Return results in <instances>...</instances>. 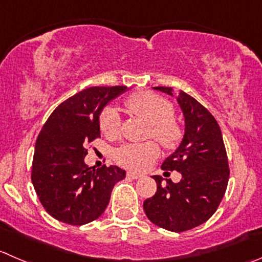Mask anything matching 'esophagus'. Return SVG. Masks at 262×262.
Masks as SVG:
<instances>
[{"label":"esophagus","mask_w":262,"mask_h":262,"mask_svg":"<svg viewBox=\"0 0 262 262\" xmlns=\"http://www.w3.org/2000/svg\"><path fill=\"white\" fill-rule=\"evenodd\" d=\"M126 177L132 178V179H141L143 175L138 174V172H134V171H128V172H126Z\"/></svg>","instance_id":"34e87169"}]
</instances>
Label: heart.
Segmentation results:
<instances>
[{
  "label": "heart",
  "mask_w": 262,
  "mask_h": 262,
  "mask_svg": "<svg viewBox=\"0 0 262 262\" xmlns=\"http://www.w3.org/2000/svg\"><path fill=\"white\" fill-rule=\"evenodd\" d=\"M124 106L132 115L139 116L149 123L148 137H154L165 149H174L183 138V129L172 116V106L166 98L152 92H138L129 96ZM100 129L108 139H115L120 133V118L114 107H106L100 118ZM160 147L156 142L128 143L115 152V160L126 169L143 171L159 157Z\"/></svg>",
  "instance_id": "heart-1"
}]
</instances>
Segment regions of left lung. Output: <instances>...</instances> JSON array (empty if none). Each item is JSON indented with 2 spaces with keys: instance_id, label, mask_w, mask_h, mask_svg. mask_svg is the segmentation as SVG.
I'll list each match as a JSON object with an SVG mask.
<instances>
[{
  "instance_id": "obj_1",
  "label": "left lung",
  "mask_w": 262,
  "mask_h": 262,
  "mask_svg": "<svg viewBox=\"0 0 262 262\" xmlns=\"http://www.w3.org/2000/svg\"><path fill=\"white\" fill-rule=\"evenodd\" d=\"M155 90L172 96L169 87ZM178 103L185 119L184 138L161 167L179 171L182 180L172 183L166 179L162 183L160 175H154L157 190L143 202L144 212L155 225L175 233L207 222L219 207L229 180L227 149L216 119L183 91Z\"/></svg>"
}]
</instances>
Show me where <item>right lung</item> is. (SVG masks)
Here are the masks:
<instances>
[{"instance_id": "add662e5", "label": "right lung", "mask_w": 262, "mask_h": 262, "mask_svg": "<svg viewBox=\"0 0 262 262\" xmlns=\"http://www.w3.org/2000/svg\"><path fill=\"white\" fill-rule=\"evenodd\" d=\"M124 85L91 87L57 106L43 125L32 164V183L46 211L70 225L98 219L114 185L125 178L118 166L92 169L84 164L87 146L100 138V113L125 91Z\"/></svg>"}]
</instances>
